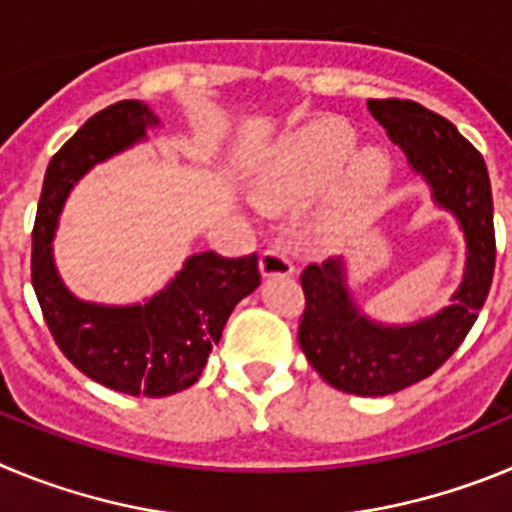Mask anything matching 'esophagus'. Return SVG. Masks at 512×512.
Listing matches in <instances>:
<instances>
[{"label":"esophagus","mask_w":512,"mask_h":512,"mask_svg":"<svg viewBox=\"0 0 512 512\" xmlns=\"http://www.w3.org/2000/svg\"><path fill=\"white\" fill-rule=\"evenodd\" d=\"M259 269L261 277H289L295 271V266H292V261H289V256L282 248H266L261 253Z\"/></svg>","instance_id":"esophagus-1"}]
</instances>
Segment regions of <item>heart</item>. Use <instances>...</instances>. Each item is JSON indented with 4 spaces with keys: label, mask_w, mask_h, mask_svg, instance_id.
<instances>
[{
    "label": "heart",
    "mask_w": 512,
    "mask_h": 512,
    "mask_svg": "<svg viewBox=\"0 0 512 512\" xmlns=\"http://www.w3.org/2000/svg\"><path fill=\"white\" fill-rule=\"evenodd\" d=\"M356 146V133L341 120H318L284 140L277 156L253 184V202L282 212L323 189ZM390 182V161L377 148H361L343 169L348 200L369 202Z\"/></svg>",
    "instance_id": "heart-1"
}]
</instances>
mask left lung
<instances>
[{
	"label": "left lung",
	"mask_w": 512,
	"mask_h": 512,
	"mask_svg": "<svg viewBox=\"0 0 512 512\" xmlns=\"http://www.w3.org/2000/svg\"><path fill=\"white\" fill-rule=\"evenodd\" d=\"M366 107L431 187L433 202L451 212L467 246L464 277L449 305L413 323L369 318L348 287L343 259L302 271L297 341L312 369L348 395L384 397L431 377L467 338L490 292L495 228L485 158L446 117L410 99H369Z\"/></svg>",
	"instance_id": "left-lung-1"
}]
</instances>
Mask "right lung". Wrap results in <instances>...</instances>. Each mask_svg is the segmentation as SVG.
Wrapping results in <instances>:
<instances>
[{"label": "right lung", "mask_w": 512, "mask_h": 512, "mask_svg": "<svg viewBox=\"0 0 512 512\" xmlns=\"http://www.w3.org/2000/svg\"><path fill=\"white\" fill-rule=\"evenodd\" d=\"M161 120L138 99H122L89 117L51 158L33 228V289L63 356L94 382L133 397H169L200 379L235 305L261 284L256 253L223 259L192 253L143 302L81 300L63 284L53 259L66 197L97 164L148 138Z\"/></svg>", "instance_id": "1"}]
</instances>
